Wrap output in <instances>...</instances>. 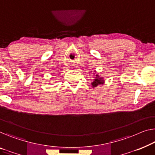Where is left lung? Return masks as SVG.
Listing matches in <instances>:
<instances>
[{
	"label": "left lung",
	"instance_id": "1",
	"mask_svg": "<svg viewBox=\"0 0 155 155\" xmlns=\"http://www.w3.org/2000/svg\"><path fill=\"white\" fill-rule=\"evenodd\" d=\"M94 73L96 72L95 71H94ZM104 84V78L100 77L98 74H95V76L94 77V79L93 81L91 83L92 85V87H97L98 85H102Z\"/></svg>",
	"mask_w": 155,
	"mask_h": 155
}]
</instances>
